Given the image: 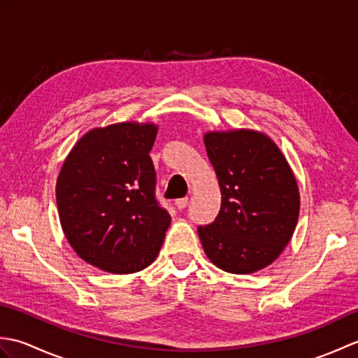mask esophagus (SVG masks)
Listing matches in <instances>:
<instances>
[{"instance_id":"34e87169","label":"esophagus","mask_w":358,"mask_h":358,"mask_svg":"<svg viewBox=\"0 0 358 358\" xmlns=\"http://www.w3.org/2000/svg\"><path fill=\"white\" fill-rule=\"evenodd\" d=\"M187 203H189L187 199H178V200H175V206H177V209L183 210L187 206Z\"/></svg>"}]
</instances>
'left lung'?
Here are the masks:
<instances>
[{"label":"left lung","instance_id":"obj_1","mask_svg":"<svg viewBox=\"0 0 358 358\" xmlns=\"http://www.w3.org/2000/svg\"><path fill=\"white\" fill-rule=\"evenodd\" d=\"M204 146L214 166L222 209L199 227L204 254L231 273H254L272 264L292 238L300 192L283 152L252 129L209 131Z\"/></svg>","mask_w":358,"mask_h":358}]
</instances>
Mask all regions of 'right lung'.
<instances>
[{
  "label": "right lung",
  "instance_id": "right-lung-1",
  "mask_svg": "<svg viewBox=\"0 0 358 358\" xmlns=\"http://www.w3.org/2000/svg\"><path fill=\"white\" fill-rule=\"evenodd\" d=\"M158 126L123 121L94 127L75 143L57 178L59 223L86 263L134 273L154 263L171 215L155 200L149 157Z\"/></svg>",
  "mask_w": 358,
  "mask_h": 358
}]
</instances>
